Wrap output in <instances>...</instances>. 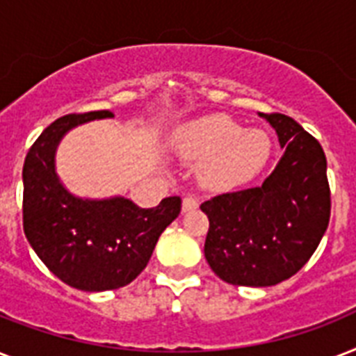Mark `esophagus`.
Masks as SVG:
<instances>
[{"label": "esophagus", "mask_w": 356, "mask_h": 356, "mask_svg": "<svg viewBox=\"0 0 356 356\" xmlns=\"http://www.w3.org/2000/svg\"><path fill=\"white\" fill-rule=\"evenodd\" d=\"M200 207V200L195 197V195H184L183 197V211L188 212V211H194Z\"/></svg>", "instance_id": "1"}]
</instances>
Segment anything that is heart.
Instances as JSON below:
<instances>
[{"mask_svg": "<svg viewBox=\"0 0 356 356\" xmlns=\"http://www.w3.org/2000/svg\"><path fill=\"white\" fill-rule=\"evenodd\" d=\"M175 149L186 161H207L203 181L223 190L253 179L270 159L271 142L260 129L243 131L225 114H211L179 129Z\"/></svg>", "mask_w": 356, "mask_h": 356, "instance_id": "b5f03b06", "label": "heart"}]
</instances>
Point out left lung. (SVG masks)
<instances>
[{
  "label": "left lung",
  "mask_w": 356,
  "mask_h": 356,
  "mask_svg": "<svg viewBox=\"0 0 356 356\" xmlns=\"http://www.w3.org/2000/svg\"><path fill=\"white\" fill-rule=\"evenodd\" d=\"M284 156L260 186L201 203L209 218L205 259L222 281L273 286L296 275L320 245L331 218L327 159L320 142L286 114H260Z\"/></svg>",
  "instance_id": "obj_1"
}]
</instances>
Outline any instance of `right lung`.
I'll return each instance as SVG.
<instances>
[{
	"label": "right lung",
	"mask_w": 356,
	"mask_h": 356,
	"mask_svg": "<svg viewBox=\"0 0 356 356\" xmlns=\"http://www.w3.org/2000/svg\"><path fill=\"white\" fill-rule=\"evenodd\" d=\"M111 111L66 114L35 140L24 162V233L47 266L68 286L85 292L122 288L149 262L162 231L179 216L181 197H164L153 209L114 197L83 201L58 183L53 153L68 129Z\"/></svg>",
	"instance_id": "obj_1"
}]
</instances>
